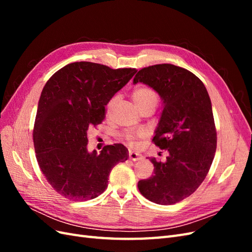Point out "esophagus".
<instances>
[{
    "label": "esophagus",
    "mask_w": 252,
    "mask_h": 252,
    "mask_svg": "<svg viewBox=\"0 0 252 252\" xmlns=\"http://www.w3.org/2000/svg\"><path fill=\"white\" fill-rule=\"evenodd\" d=\"M129 158H130L131 161L135 162V161H139V159H141V157L139 154H136V152H134V151H129Z\"/></svg>",
    "instance_id": "1"
}]
</instances>
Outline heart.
Listing matches in <instances>:
<instances>
[{
    "label": "heart",
    "instance_id": "1",
    "mask_svg": "<svg viewBox=\"0 0 252 252\" xmlns=\"http://www.w3.org/2000/svg\"><path fill=\"white\" fill-rule=\"evenodd\" d=\"M131 97L135 105L138 106V108L142 111L144 108L146 107H156L157 104L158 103V94L157 91L147 85H140L138 87H135L132 93H131ZM117 101V96H114L111 98L110 102L108 103V109H110L113 104ZM145 136L144 131H133V132H126L124 133V140L131 146H134L136 141L143 139Z\"/></svg>",
    "mask_w": 252,
    "mask_h": 252
}]
</instances>
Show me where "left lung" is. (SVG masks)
I'll return each mask as SVG.
<instances>
[{"instance_id":"1","label":"left lung","mask_w":252,"mask_h":252,"mask_svg":"<svg viewBox=\"0 0 252 252\" xmlns=\"http://www.w3.org/2000/svg\"><path fill=\"white\" fill-rule=\"evenodd\" d=\"M144 83L161 95L164 108L152 142L168 151L165 162L149 158L152 177L141 180L143 196L159 205L183 201L199 188L217 150V128L211 102L203 82L172 64L142 68L133 83Z\"/></svg>"}]
</instances>
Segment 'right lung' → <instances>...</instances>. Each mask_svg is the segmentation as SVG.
<instances>
[{"instance_id": "right-lung-1", "label": "right lung", "mask_w": 252, "mask_h": 252, "mask_svg": "<svg viewBox=\"0 0 252 252\" xmlns=\"http://www.w3.org/2000/svg\"><path fill=\"white\" fill-rule=\"evenodd\" d=\"M136 72L74 62L45 84L32 132L36 161L56 191L74 202L93 200L107 188L111 169L125 162L127 148L106 145L98 155L87 150V131L101 124L106 105Z\"/></svg>"}]
</instances>
